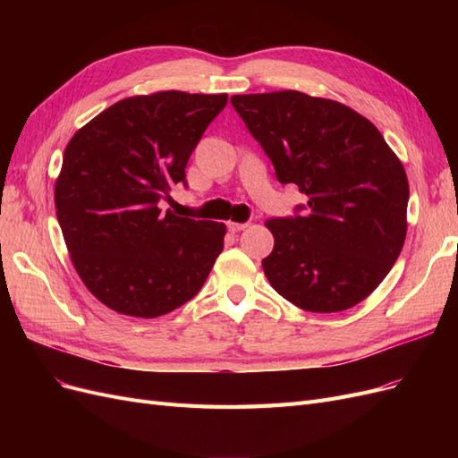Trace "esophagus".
I'll use <instances>...</instances> for the list:
<instances>
[{"mask_svg":"<svg viewBox=\"0 0 458 458\" xmlns=\"http://www.w3.org/2000/svg\"><path fill=\"white\" fill-rule=\"evenodd\" d=\"M246 227H248V224H237V221H229V224H227V229L231 233H239V231L246 229Z\"/></svg>","mask_w":458,"mask_h":458,"instance_id":"obj_1","label":"esophagus"}]
</instances>
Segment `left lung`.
Masks as SVG:
<instances>
[{
	"label": "left lung",
	"mask_w": 458,
	"mask_h": 458,
	"mask_svg": "<svg viewBox=\"0 0 458 458\" xmlns=\"http://www.w3.org/2000/svg\"><path fill=\"white\" fill-rule=\"evenodd\" d=\"M281 183L308 195V214L271 217V286L294 306L338 313L390 273L407 234L409 182L377 126L338 101L284 89L233 95ZM301 208V206H300Z\"/></svg>",
	"instance_id": "1"
}]
</instances>
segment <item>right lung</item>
Segmentation results:
<instances>
[{
  "instance_id": "obj_1",
  "label": "right lung",
  "mask_w": 458,
  "mask_h": 458,
  "mask_svg": "<svg viewBox=\"0 0 458 458\" xmlns=\"http://www.w3.org/2000/svg\"><path fill=\"white\" fill-rule=\"evenodd\" d=\"M227 93L157 91L105 108L68 141L55 210L72 266L116 313L155 318L202 288L224 250L225 224L158 208Z\"/></svg>"
}]
</instances>
